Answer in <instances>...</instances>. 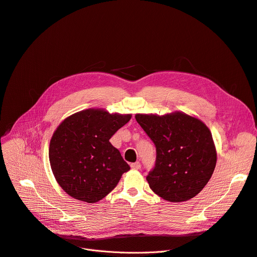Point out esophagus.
Segmentation results:
<instances>
[{
    "label": "esophagus",
    "instance_id": "esophagus-1",
    "mask_svg": "<svg viewBox=\"0 0 257 257\" xmlns=\"http://www.w3.org/2000/svg\"><path fill=\"white\" fill-rule=\"evenodd\" d=\"M141 167H142L141 162H135V163H133V164H131V168L133 170H139L141 169Z\"/></svg>",
    "mask_w": 257,
    "mask_h": 257
}]
</instances>
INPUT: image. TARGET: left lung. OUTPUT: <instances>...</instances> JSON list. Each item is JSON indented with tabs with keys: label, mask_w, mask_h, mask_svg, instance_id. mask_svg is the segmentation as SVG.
<instances>
[{
	"label": "left lung",
	"mask_w": 257,
	"mask_h": 257,
	"mask_svg": "<svg viewBox=\"0 0 257 257\" xmlns=\"http://www.w3.org/2000/svg\"><path fill=\"white\" fill-rule=\"evenodd\" d=\"M135 119L154 142L156 166L147 176L162 199L179 203L197 196L211 178L217 161L209 128L182 111L163 115L136 113Z\"/></svg>",
	"instance_id": "obj_1"
}]
</instances>
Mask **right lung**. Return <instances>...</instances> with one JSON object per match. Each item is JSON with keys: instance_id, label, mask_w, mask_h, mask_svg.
I'll return each mask as SVG.
<instances>
[{"instance_id": "add662e5", "label": "right lung", "mask_w": 257, "mask_h": 257, "mask_svg": "<svg viewBox=\"0 0 257 257\" xmlns=\"http://www.w3.org/2000/svg\"><path fill=\"white\" fill-rule=\"evenodd\" d=\"M131 116L88 108L59 124L50 141L49 161L56 181L67 195L82 202H98L129 171L130 166L109 139Z\"/></svg>"}]
</instances>
